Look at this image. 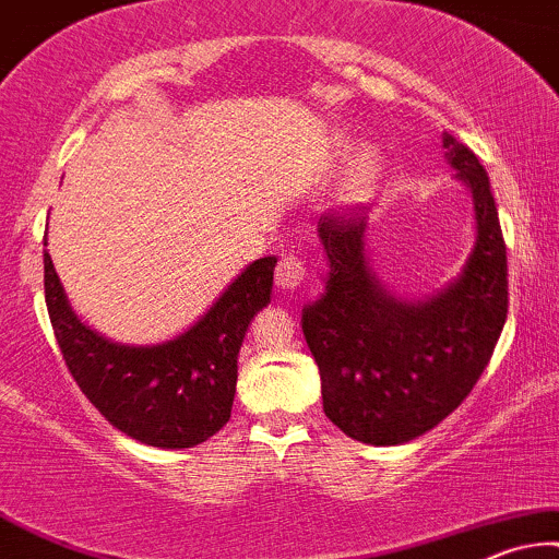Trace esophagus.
Returning <instances> with one entry per match:
<instances>
[{"mask_svg": "<svg viewBox=\"0 0 559 559\" xmlns=\"http://www.w3.org/2000/svg\"><path fill=\"white\" fill-rule=\"evenodd\" d=\"M275 281H278V286L284 288V292H296V288L304 286V281H307V265H304V260L296 255L281 258L278 271H275Z\"/></svg>", "mask_w": 559, "mask_h": 559, "instance_id": "obj_1", "label": "esophagus"}]
</instances>
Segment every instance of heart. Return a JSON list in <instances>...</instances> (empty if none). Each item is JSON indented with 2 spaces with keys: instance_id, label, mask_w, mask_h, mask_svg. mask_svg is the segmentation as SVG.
Returning a JSON list of instances; mask_svg holds the SVG:
<instances>
[{
  "instance_id": "b5f03b06",
  "label": "heart",
  "mask_w": 559,
  "mask_h": 559,
  "mask_svg": "<svg viewBox=\"0 0 559 559\" xmlns=\"http://www.w3.org/2000/svg\"><path fill=\"white\" fill-rule=\"evenodd\" d=\"M345 136H332V154H341L345 150ZM381 173H384V165H381V154L377 150H361L356 152L348 159V165L343 167L341 180H337L335 201L337 206L343 209H356L364 206L366 201H371V195L377 193Z\"/></svg>"
}]
</instances>
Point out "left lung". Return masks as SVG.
<instances>
[{
    "instance_id": "1",
    "label": "left lung",
    "mask_w": 559,
    "mask_h": 559,
    "mask_svg": "<svg viewBox=\"0 0 559 559\" xmlns=\"http://www.w3.org/2000/svg\"><path fill=\"white\" fill-rule=\"evenodd\" d=\"M447 162L472 198L475 245L462 271L418 299L394 294L371 267L369 209L317 224L324 292L304 304L301 330L322 379L324 415L371 447L436 428L483 377L508 312V265L485 167L449 131Z\"/></svg>"
}]
</instances>
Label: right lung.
<instances>
[{"label": "right lung", "instance_id": "1", "mask_svg": "<svg viewBox=\"0 0 559 559\" xmlns=\"http://www.w3.org/2000/svg\"><path fill=\"white\" fill-rule=\"evenodd\" d=\"M46 307L69 371L87 400L146 447L190 449L231 418L237 356L252 317L273 299L278 258L245 265L198 320L169 341L116 343L80 320L46 250Z\"/></svg>", "mask_w": 559, "mask_h": 559}]
</instances>
